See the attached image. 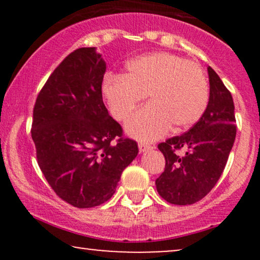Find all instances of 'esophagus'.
Listing matches in <instances>:
<instances>
[{
  "mask_svg": "<svg viewBox=\"0 0 260 260\" xmlns=\"http://www.w3.org/2000/svg\"><path fill=\"white\" fill-rule=\"evenodd\" d=\"M138 149H140V152H145V151H149V150H152L154 147H151V145H149L147 143H141L138 144Z\"/></svg>",
  "mask_w": 260,
  "mask_h": 260,
  "instance_id": "1",
  "label": "esophagus"
}]
</instances>
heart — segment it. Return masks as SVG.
I'll list each match as a JSON object with an SVG mask.
<instances>
[{
	"label": "heart",
	"mask_w": 260,
	"mask_h": 260,
	"mask_svg": "<svg viewBox=\"0 0 260 260\" xmlns=\"http://www.w3.org/2000/svg\"><path fill=\"white\" fill-rule=\"evenodd\" d=\"M102 93L113 118L124 120L147 95L150 104L127 119L126 133L137 140L154 141L173 126L186 130L204 115L209 91L197 62L170 53L138 56L126 63L123 76H108Z\"/></svg>",
	"instance_id": "b5f03b06"
}]
</instances>
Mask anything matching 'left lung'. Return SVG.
Instances as JSON below:
<instances>
[{"mask_svg":"<svg viewBox=\"0 0 260 260\" xmlns=\"http://www.w3.org/2000/svg\"><path fill=\"white\" fill-rule=\"evenodd\" d=\"M209 101L204 115L187 133L158 144L166 158L156 179L158 194L173 205H191L205 198L225 169L236 140L234 103L231 92L208 67ZM183 148L185 155H178Z\"/></svg>","mask_w":260,"mask_h":260,"instance_id":"8db88e82","label":"left lung"}]
</instances>
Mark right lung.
<instances>
[{
    "label": "right lung",
    "instance_id": "right-lung-1",
    "mask_svg": "<svg viewBox=\"0 0 260 260\" xmlns=\"http://www.w3.org/2000/svg\"><path fill=\"white\" fill-rule=\"evenodd\" d=\"M105 71L94 47L76 49L53 71L33 110L38 165L55 194L78 208L110 200L138 154L103 103Z\"/></svg>",
    "mask_w": 260,
    "mask_h": 260
}]
</instances>
